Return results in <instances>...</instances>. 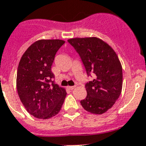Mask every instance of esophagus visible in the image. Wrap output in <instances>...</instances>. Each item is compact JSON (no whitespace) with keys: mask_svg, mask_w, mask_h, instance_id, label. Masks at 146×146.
Wrapping results in <instances>:
<instances>
[{"mask_svg":"<svg viewBox=\"0 0 146 146\" xmlns=\"http://www.w3.org/2000/svg\"><path fill=\"white\" fill-rule=\"evenodd\" d=\"M76 88V86H68V88L70 90H73Z\"/></svg>","mask_w":146,"mask_h":146,"instance_id":"34e87169","label":"esophagus"}]
</instances>
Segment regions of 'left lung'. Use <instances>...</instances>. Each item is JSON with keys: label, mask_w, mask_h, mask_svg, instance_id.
I'll return each instance as SVG.
<instances>
[{"label": "left lung", "mask_w": 146, "mask_h": 146, "mask_svg": "<svg viewBox=\"0 0 146 146\" xmlns=\"http://www.w3.org/2000/svg\"><path fill=\"white\" fill-rule=\"evenodd\" d=\"M68 42L79 54L88 76L87 96L80 101L86 111L101 115L114 105L122 89V67L112 48L98 37L72 38Z\"/></svg>", "instance_id": "obj_1"}]
</instances>
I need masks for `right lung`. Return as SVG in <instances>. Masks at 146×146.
I'll return each mask as SVG.
<instances>
[{"mask_svg":"<svg viewBox=\"0 0 146 146\" xmlns=\"http://www.w3.org/2000/svg\"><path fill=\"white\" fill-rule=\"evenodd\" d=\"M65 41L40 40L25 52L19 64L16 88L20 100L31 115L48 119L61 110L67 92L54 84L51 70L55 54Z\"/></svg>","mask_w":146,"mask_h":146,"instance_id":"add662e5","label":"right lung"}]
</instances>
